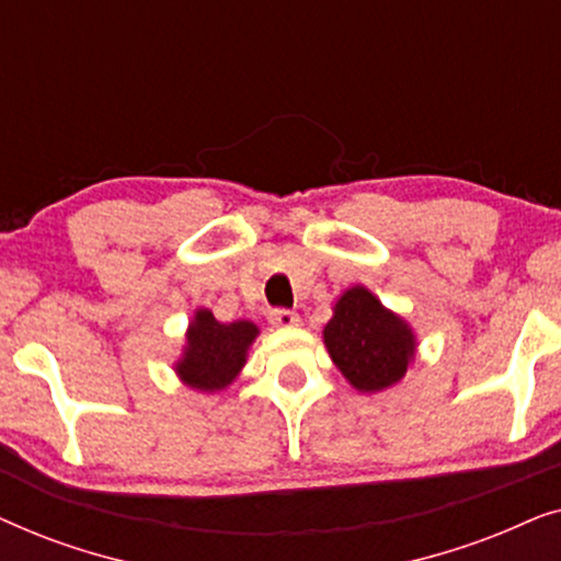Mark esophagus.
Wrapping results in <instances>:
<instances>
[{
	"mask_svg": "<svg viewBox=\"0 0 561 561\" xmlns=\"http://www.w3.org/2000/svg\"><path fill=\"white\" fill-rule=\"evenodd\" d=\"M271 324L280 327V329H290L298 324V313L290 309H273L271 311Z\"/></svg>",
	"mask_w": 561,
	"mask_h": 561,
	"instance_id": "obj_1",
	"label": "esophagus"
}]
</instances>
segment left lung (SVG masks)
<instances>
[{
  "instance_id": "1",
  "label": "left lung",
  "mask_w": 561,
  "mask_h": 561,
  "mask_svg": "<svg viewBox=\"0 0 561 561\" xmlns=\"http://www.w3.org/2000/svg\"><path fill=\"white\" fill-rule=\"evenodd\" d=\"M329 357L359 393H378L403 378L416 355L411 327L365 286L344 290L324 327Z\"/></svg>"
}]
</instances>
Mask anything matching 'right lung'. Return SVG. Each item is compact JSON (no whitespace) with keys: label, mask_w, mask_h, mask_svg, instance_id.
Returning a JSON list of instances; mask_svg holds the SVG:
<instances>
[{"label":"right lung","mask_w":561,"mask_h":561,"mask_svg":"<svg viewBox=\"0 0 561 561\" xmlns=\"http://www.w3.org/2000/svg\"><path fill=\"white\" fill-rule=\"evenodd\" d=\"M260 329L252 321L221 324L209 309H198L186 332L183 357L175 363V373L186 386L217 393L232 382L248 363V350Z\"/></svg>","instance_id":"right-lung-1"}]
</instances>
